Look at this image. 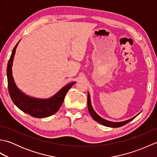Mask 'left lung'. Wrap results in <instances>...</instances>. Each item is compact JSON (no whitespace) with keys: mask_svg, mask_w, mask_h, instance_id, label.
Listing matches in <instances>:
<instances>
[{"mask_svg":"<svg viewBox=\"0 0 157 157\" xmlns=\"http://www.w3.org/2000/svg\"><path fill=\"white\" fill-rule=\"evenodd\" d=\"M88 111L92 117L94 119V120H95L96 121H97L98 123H101V124L103 125H105V126H107V127H110V128H119V127H121L123 125H125L126 123H129V121H132L133 119H134L135 117H137V115L136 116L134 117H132L131 119H129L128 120H126V121H121V122H113V121H107V120H106L105 119L102 118L101 117H100L97 113H96L94 110L92 108V106L91 104V101H90V94L89 92H88Z\"/></svg>","mask_w":157,"mask_h":157,"instance_id":"8db88e82","label":"left lung"}]
</instances>
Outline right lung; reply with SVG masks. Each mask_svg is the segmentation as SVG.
<instances>
[{"label":"right lung","mask_w":157,"mask_h":157,"mask_svg":"<svg viewBox=\"0 0 157 157\" xmlns=\"http://www.w3.org/2000/svg\"><path fill=\"white\" fill-rule=\"evenodd\" d=\"M20 40L13 48L6 69L8 89L9 95L13 103L27 114L36 118H44L54 115L61 107L65 95L75 82L65 86L59 91L49 98H38L29 96L17 88L13 77L12 67L16 48Z\"/></svg>","instance_id":"1"}]
</instances>
